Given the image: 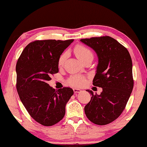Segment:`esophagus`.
<instances>
[{
    "label": "esophagus",
    "instance_id": "esophagus-1",
    "mask_svg": "<svg viewBox=\"0 0 147 147\" xmlns=\"http://www.w3.org/2000/svg\"><path fill=\"white\" fill-rule=\"evenodd\" d=\"M73 91L74 93H80V92H81V90L80 89H77V88H74L73 89Z\"/></svg>",
    "mask_w": 147,
    "mask_h": 147
}]
</instances>
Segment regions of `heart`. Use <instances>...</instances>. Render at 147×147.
<instances>
[{
  "instance_id": "b5f03b06",
  "label": "heart",
  "mask_w": 147,
  "mask_h": 147,
  "mask_svg": "<svg viewBox=\"0 0 147 147\" xmlns=\"http://www.w3.org/2000/svg\"><path fill=\"white\" fill-rule=\"evenodd\" d=\"M74 53H75L77 58L82 62L85 60L86 58L91 57L93 58V53L88 48L83 45H77L74 49ZM68 53L67 51L62 53L58 59V65L61 67L63 65L66 58H67ZM69 84L70 85L75 87H80L83 86L86 83V78L82 76L76 75L71 76L68 80Z\"/></svg>"
}]
</instances>
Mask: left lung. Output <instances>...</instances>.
<instances>
[{"label":"left lung","instance_id":"left-lung-1","mask_svg":"<svg viewBox=\"0 0 147 147\" xmlns=\"http://www.w3.org/2000/svg\"><path fill=\"white\" fill-rule=\"evenodd\" d=\"M80 41L91 47L97 55L98 65L93 84L102 88L100 94L86 90L92 96L84 111L92 123L106 125L119 117L132 91L131 56L125 47L109 36L82 39Z\"/></svg>","mask_w":147,"mask_h":147}]
</instances>
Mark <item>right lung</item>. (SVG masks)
Wrapping results in <instances>:
<instances>
[{
  "label": "right lung",
  "mask_w": 147,
  "mask_h": 147,
  "mask_svg": "<svg viewBox=\"0 0 147 147\" xmlns=\"http://www.w3.org/2000/svg\"><path fill=\"white\" fill-rule=\"evenodd\" d=\"M73 39H48L29 43L16 65L17 90L20 100L35 121L43 126L63 118L65 106L74 93L70 88L55 89L47 82L58 73V59Z\"/></svg>",
  "instance_id": "1"
}]
</instances>
